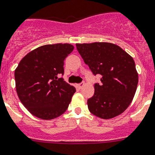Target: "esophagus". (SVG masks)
Here are the masks:
<instances>
[{
  "instance_id": "esophagus-1",
  "label": "esophagus",
  "mask_w": 155,
  "mask_h": 155,
  "mask_svg": "<svg viewBox=\"0 0 155 155\" xmlns=\"http://www.w3.org/2000/svg\"><path fill=\"white\" fill-rule=\"evenodd\" d=\"M84 86V83H80V84H77V87L79 88V89H81Z\"/></svg>"
}]
</instances>
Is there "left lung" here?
Here are the masks:
<instances>
[{"instance_id":"1","label":"left lung","mask_w":155,"mask_h":155,"mask_svg":"<svg viewBox=\"0 0 155 155\" xmlns=\"http://www.w3.org/2000/svg\"><path fill=\"white\" fill-rule=\"evenodd\" d=\"M78 52L92 73L102 75L87 100L88 110L102 119L121 114L132 102L138 85L133 58L124 49L109 42L76 44Z\"/></svg>"}]
</instances>
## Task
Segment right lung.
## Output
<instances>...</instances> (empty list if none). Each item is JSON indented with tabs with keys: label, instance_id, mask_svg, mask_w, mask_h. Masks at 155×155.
Wrapping results in <instances>:
<instances>
[{
	"label": "right lung",
	"instance_id": "1",
	"mask_svg": "<svg viewBox=\"0 0 155 155\" xmlns=\"http://www.w3.org/2000/svg\"><path fill=\"white\" fill-rule=\"evenodd\" d=\"M73 49L68 43L42 45L27 53L18 64L16 92L34 116L51 120L67 110L75 88L59 76L64 75V61Z\"/></svg>",
	"mask_w": 155,
	"mask_h": 155
}]
</instances>
